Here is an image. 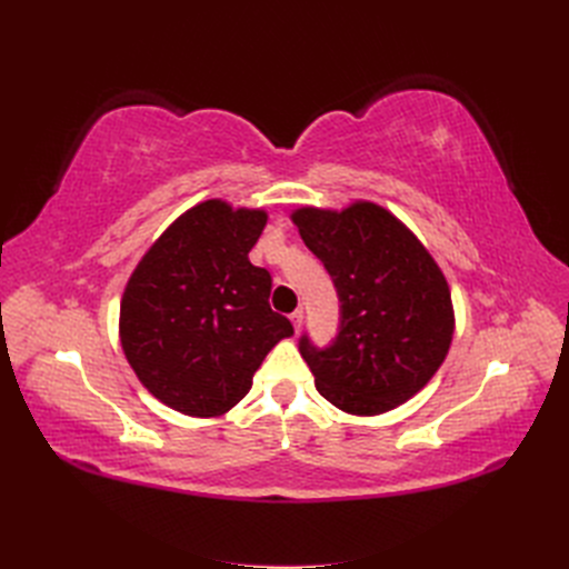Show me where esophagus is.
Segmentation results:
<instances>
[{
  "label": "esophagus",
  "mask_w": 569,
  "mask_h": 569,
  "mask_svg": "<svg viewBox=\"0 0 569 569\" xmlns=\"http://www.w3.org/2000/svg\"><path fill=\"white\" fill-rule=\"evenodd\" d=\"M289 320H291V325L297 327V330H301V322H303V311H295L289 316Z\"/></svg>",
  "instance_id": "1"
}]
</instances>
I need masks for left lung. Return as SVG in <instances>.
<instances>
[{"instance_id":"1","label":"left lung","mask_w":569,"mask_h":569,"mask_svg":"<svg viewBox=\"0 0 569 569\" xmlns=\"http://www.w3.org/2000/svg\"><path fill=\"white\" fill-rule=\"evenodd\" d=\"M291 220L341 303L330 347L299 339L316 389L351 416L406 403L432 380L453 339L451 289L435 258L399 218L370 201L343 211L303 206Z\"/></svg>"}]
</instances>
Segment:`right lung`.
<instances>
[{
    "instance_id": "add662e5",
    "label": "right lung",
    "mask_w": 569,
    "mask_h": 569,
    "mask_svg": "<svg viewBox=\"0 0 569 569\" xmlns=\"http://www.w3.org/2000/svg\"><path fill=\"white\" fill-rule=\"evenodd\" d=\"M261 209L209 199L182 213L137 263L120 301V347L140 382L173 410L216 418L244 399L268 351L295 335L249 261Z\"/></svg>"
}]
</instances>
